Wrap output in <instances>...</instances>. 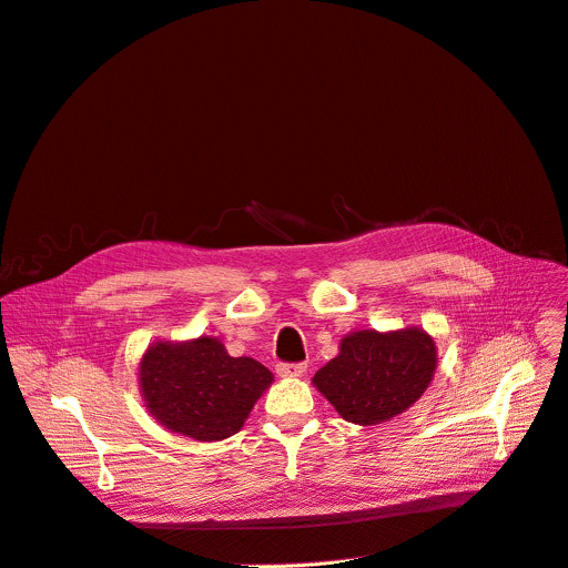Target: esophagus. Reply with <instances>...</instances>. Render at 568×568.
I'll list each match as a JSON object with an SVG mask.
<instances>
[{
  "label": "esophagus",
  "mask_w": 568,
  "mask_h": 568,
  "mask_svg": "<svg viewBox=\"0 0 568 568\" xmlns=\"http://www.w3.org/2000/svg\"><path fill=\"white\" fill-rule=\"evenodd\" d=\"M278 376H285V378H297L302 374H306V364L304 362H281L276 366Z\"/></svg>",
  "instance_id": "34e87169"
}]
</instances>
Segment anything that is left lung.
<instances>
[{"instance_id":"obj_1","label":"left lung","mask_w":568,"mask_h":568,"mask_svg":"<svg viewBox=\"0 0 568 568\" xmlns=\"http://www.w3.org/2000/svg\"><path fill=\"white\" fill-rule=\"evenodd\" d=\"M436 345L410 327L392 334L362 329L341 341V353L315 374L343 420L381 425L410 408L434 378Z\"/></svg>"}]
</instances>
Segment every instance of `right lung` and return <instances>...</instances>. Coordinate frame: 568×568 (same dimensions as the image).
Here are the masks:
<instances>
[{
    "instance_id": "obj_1",
    "label": "right lung",
    "mask_w": 568,
    "mask_h": 568,
    "mask_svg": "<svg viewBox=\"0 0 568 568\" xmlns=\"http://www.w3.org/2000/svg\"><path fill=\"white\" fill-rule=\"evenodd\" d=\"M271 381L264 364L230 357L213 336L155 343L139 366L148 410L166 429L196 440L236 434Z\"/></svg>"
}]
</instances>
